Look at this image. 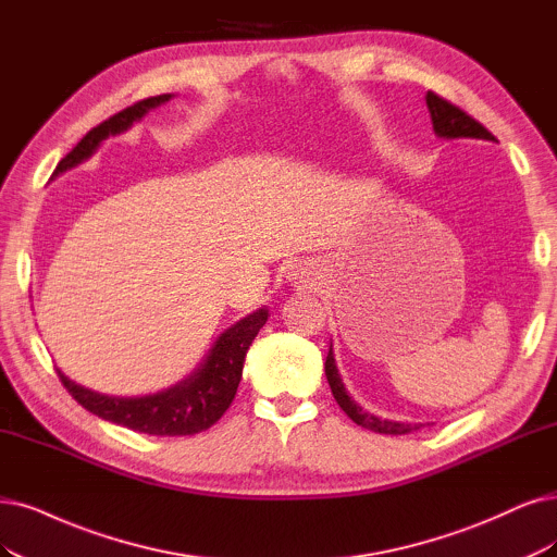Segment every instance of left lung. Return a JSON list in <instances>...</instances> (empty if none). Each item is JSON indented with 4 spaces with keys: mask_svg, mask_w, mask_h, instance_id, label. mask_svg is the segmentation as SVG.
<instances>
[{
    "mask_svg": "<svg viewBox=\"0 0 557 557\" xmlns=\"http://www.w3.org/2000/svg\"><path fill=\"white\" fill-rule=\"evenodd\" d=\"M426 108H429V114H431V123H434V133L443 139H486V141H496V137H493L480 121L468 116L463 110H459L457 106H451V102L436 96L434 91H426ZM325 376H327V383H331L333 397L337 399L339 408L356 424H360L369 431H376V434H389V436L410 434V431H418L422 426V424H410V422L383 420L374 413H367V410L358 401H354V397L348 395V389H346V385L339 376V369H337L335 354H333V344H331V351H327V358H325Z\"/></svg>",
    "mask_w": 557,
    "mask_h": 557,
    "instance_id": "left-lung-1",
    "label": "left lung"
}]
</instances>
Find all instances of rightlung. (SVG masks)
<instances>
[{
  "label": "right lung",
  "instance_id": "1",
  "mask_svg": "<svg viewBox=\"0 0 557 557\" xmlns=\"http://www.w3.org/2000/svg\"><path fill=\"white\" fill-rule=\"evenodd\" d=\"M172 94L144 98L135 102V106L110 116L108 121H102L100 126L91 128L82 137L77 141V147L57 164L52 176L75 168L82 160H87L100 147L102 139H108L110 135L126 133L135 121H139L149 110L162 106V102H168ZM265 321L268 307L263 305L261 310L247 314L232 327H226L195 372H190L176 385L160 389L156 395L108 397L94 393V389L85 385H77L61 372V369H57V374L73 395V399L102 420L128 426L133 431H139V434L149 436H193L213 426L234 401L243 376L247 348L252 346V339L257 337Z\"/></svg>",
  "mask_w": 557,
  "mask_h": 557
}]
</instances>
